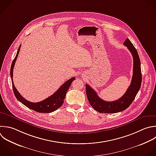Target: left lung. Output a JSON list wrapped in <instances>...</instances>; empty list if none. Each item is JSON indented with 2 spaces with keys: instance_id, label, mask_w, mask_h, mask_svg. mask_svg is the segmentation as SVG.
Instances as JSON below:
<instances>
[{
  "instance_id": "obj_1",
  "label": "left lung",
  "mask_w": 156,
  "mask_h": 156,
  "mask_svg": "<svg viewBox=\"0 0 156 156\" xmlns=\"http://www.w3.org/2000/svg\"><path fill=\"white\" fill-rule=\"evenodd\" d=\"M132 55L133 60V76L130 85L124 94L119 99L112 102H107L101 99L96 92L88 85L86 84V94L88 100L92 107L99 113H118L126 110L132 104L141 83V63L138 52L130 42L127 38L124 43Z\"/></svg>"
}]
</instances>
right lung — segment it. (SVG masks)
<instances>
[{
	"instance_id": "right-lung-1",
	"label": "right lung",
	"mask_w": 156,
	"mask_h": 156,
	"mask_svg": "<svg viewBox=\"0 0 156 156\" xmlns=\"http://www.w3.org/2000/svg\"><path fill=\"white\" fill-rule=\"evenodd\" d=\"M21 44L20 45L18 51L17 52L16 55L13 60L11 69H10V76L12 78V86L13 89L14 91V94L16 98V99L20 101L21 103H23L24 105L27 107L28 108L36 111L37 112L40 113H51L55 110H56L57 108L60 107L62 104H63L65 98L66 96L67 91L69 90V87L71 85V83L76 79L75 77H72L68 80H67L66 82H65L57 90L55 93H54L52 95L48 97V98L45 99L44 100L38 102H29V101L24 99L21 94L18 92L17 89L14 85V83L13 81V68L15 66V62L16 61L18 55L19 54L20 49H21Z\"/></svg>"
}]
</instances>
